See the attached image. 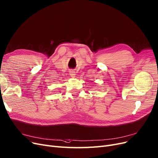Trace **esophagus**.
<instances>
[{"label":"esophagus","instance_id":"34e87169","mask_svg":"<svg viewBox=\"0 0 158 158\" xmlns=\"http://www.w3.org/2000/svg\"><path fill=\"white\" fill-rule=\"evenodd\" d=\"M69 75H70V76H72V77H75V72L73 71V70H70V71H69Z\"/></svg>","mask_w":158,"mask_h":158}]
</instances>
